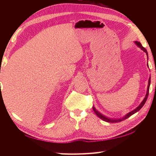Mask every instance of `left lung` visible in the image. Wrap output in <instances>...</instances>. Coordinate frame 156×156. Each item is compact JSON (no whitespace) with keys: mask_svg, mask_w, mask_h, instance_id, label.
<instances>
[{"mask_svg":"<svg viewBox=\"0 0 156 156\" xmlns=\"http://www.w3.org/2000/svg\"><path fill=\"white\" fill-rule=\"evenodd\" d=\"M135 44L137 45V47H139L140 48H141V50H143L144 52L146 53V55H147V58H148V54H147V51L146 49H145L143 47V46L141 45V43H140V42H139V41H135ZM147 66H148V64H147ZM150 83H151V77L150 76V78H149V81H148V85H147V92H146V94H145V97L144 99L143 100V101H142V102H141L140 105H139L138 107H137L136 108H135L134 110H133L132 111L128 112L127 114H126V115H125V116H123V117H121V118H115V119H112V118H109V117H106V116H105L104 115L101 114L100 112L98 111L97 110V109L95 108V107H94V106H93V107H92V108H93V111H94L95 114L97 115L99 118L101 119L102 120H103V121H106V122H121V121H123V120H125V119L129 118V117H131V115H133V114H135V112H137V111H140V109H141L142 107H143V106L144 105V104L145 103V102H146V101H147V97H148V95H149V90H150Z\"/></svg>","mask_w":156,"mask_h":156,"instance_id":"1","label":"left lung"}]
</instances>
